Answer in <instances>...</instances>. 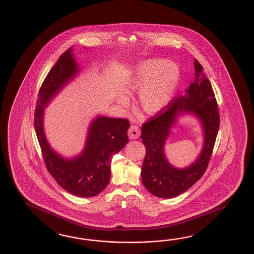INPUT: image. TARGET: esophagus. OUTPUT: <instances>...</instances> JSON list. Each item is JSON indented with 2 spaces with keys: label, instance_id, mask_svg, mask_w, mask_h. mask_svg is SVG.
Masks as SVG:
<instances>
[{
  "label": "esophagus",
  "instance_id": "esophagus-1",
  "mask_svg": "<svg viewBox=\"0 0 254 254\" xmlns=\"http://www.w3.org/2000/svg\"><path fill=\"white\" fill-rule=\"evenodd\" d=\"M140 134H141L140 128H139L137 125H130V127L129 128V130H128V135H129V138L131 139V140H134V139L139 138Z\"/></svg>",
  "mask_w": 254,
  "mask_h": 254
}]
</instances>
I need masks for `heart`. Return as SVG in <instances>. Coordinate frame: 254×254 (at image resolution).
<instances>
[{
	"instance_id": "heart-1",
	"label": "heart",
	"mask_w": 254,
	"mask_h": 254,
	"mask_svg": "<svg viewBox=\"0 0 254 254\" xmlns=\"http://www.w3.org/2000/svg\"><path fill=\"white\" fill-rule=\"evenodd\" d=\"M181 79L179 66L165 59H147L139 64L129 89L139 91L140 105L147 113L161 111L171 101Z\"/></svg>"
}]
</instances>
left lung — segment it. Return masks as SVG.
<instances>
[{
  "mask_svg": "<svg viewBox=\"0 0 254 254\" xmlns=\"http://www.w3.org/2000/svg\"><path fill=\"white\" fill-rule=\"evenodd\" d=\"M195 80L186 94L176 98L165 110L142 124V142L146 153L142 166V181L157 197L171 198L182 194L199 180L206 172L219 128V112L211 83L195 59ZM193 113L201 119L205 142L199 158L184 170L172 167L165 158L163 146L170 128L181 113Z\"/></svg>",
  "mask_w": 254,
  "mask_h": 254,
  "instance_id": "1",
  "label": "left lung"
}]
</instances>
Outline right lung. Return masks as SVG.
<instances>
[{
	"label": "right lung",
	"mask_w": 254,
	"mask_h": 254,
	"mask_svg": "<svg viewBox=\"0 0 254 254\" xmlns=\"http://www.w3.org/2000/svg\"><path fill=\"white\" fill-rule=\"evenodd\" d=\"M71 48L59 57L42 83L34 124L49 174L65 191L77 196L90 197L99 195L110 182L112 155L129 142L127 131L130 122L127 119L104 116L95 119L89 127L85 149L75 159H64L50 148L43 130L44 107L77 74V63L72 57Z\"/></svg>",
	"instance_id": "add662e5"
}]
</instances>
